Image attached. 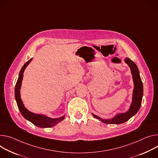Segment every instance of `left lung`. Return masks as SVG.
<instances>
[{"label": "left lung", "mask_w": 158, "mask_h": 158, "mask_svg": "<svg viewBox=\"0 0 158 158\" xmlns=\"http://www.w3.org/2000/svg\"><path fill=\"white\" fill-rule=\"evenodd\" d=\"M125 62L128 64V65L130 67L131 69V73L132 74L133 80L134 82L132 102L130 109H129L127 112L123 113H119L116 117H114L111 119H102L101 118H99V117L95 115V114H93L94 117L99 119L103 123L106 124H120L127 122L137 113L141 105L142 99L143 96V84L139 75V69L136 64L130 59L126 58Z\"/></svg>", "instance_id": "8db88e82"}]
</instances>
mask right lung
<instances>
[{
  "instance_id": "add662e5",
  "label": "right lung",
  "mask_w": 158,
  "mask_h": 158,
  "mask_svg": "<svg viewBox=\"0 0 158 158\" xmlns=\"http://www.w3.org/2000/svg\"><path fill=\"white\" fill-rule=\"evenodd\" d=\"M32 60V59L28 60L27 62L25 63V64L22 67L19 74V77L17 81V82L15 85V98L17 102V105L18 106V108L22 114V115L28 121L31 122L32 123H33L35 125L40 127V128H47V127H52L56 125L60 122L64 120L65 116H63L59 118H48L45 115H41V114H35L32 112H30L28 111L23 105V102L21 99L20 96V89L21 86V82L23 77V73L24 70H25L26 67L27 66L31 61Z\"/></svg>"
}]
</instances>
